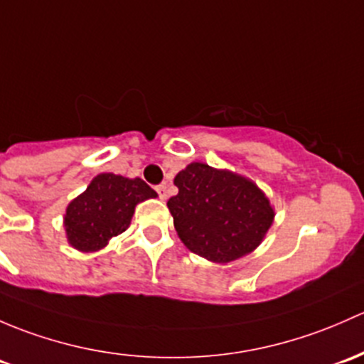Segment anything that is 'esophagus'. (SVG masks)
<instances>
[{
    "instance_id": "esophagus-1",
    "label": "esophagus",
    "mask_w": 364,
    "mask_h": 364,
    "mask_svg": "<svg viewBox=\"0 0 364 364\" xmlns=\"http://www.w3.org/2000/svg\"><path fill=\"white\" fill-rule=\"evenodd\" d=\"M156 193H159V197L162 198V200H167V197H169V190H167V185L156 186Z\"/></svg>"
}]
</instances>
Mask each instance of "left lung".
Listing matches in <instances>:
<instances>
[{
  "label": "left lung",
  "instance_id": "obj_1",
  "mask_svg": "<svg viewBox=\"0 0 364 364\" xmlns=\"http://www.w3.org/2000/svg\"><path fill=\"white\" fill-rule=\"evenodd\" d=\"M178 195L167 200L179 239L216 263L247 255L274 220L265 193L242 176L193 162L174 178Z\"/></svg>",
  "mask_w": 364,
  "mask_h": 364
}]
</instances>
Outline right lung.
<instances>
[{
    "instance_id": "1",
    "label": "right lung",
    "mask_w": 364,
    "mask_h": 364,
    "mask_svg": "<svg viewBox=\"0 0 364 364\" xmlns=\"http://www.w3.org/2000/svg\"><path fill=\"white\" fill-rule=\"evenodd\" d=\"M155 197V190L141 178L129 179L112 172L95 176L85 192L68 205V240L80 251L101 250L109 239L127 230L136 204Z\"/></svg>"
}]
</instances>
